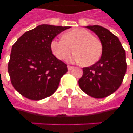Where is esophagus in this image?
I'll list each match as a JSON object with an SVG mask.
<instances>
[{"label":"esophagus","mask_w":133,"mask_h":133,"mask_svg":"<svg viewBox=\"0 0 133 133\" xmlns=\"http://www.w3.org/2000/svg\"><path fill=\"white\" fill-rule=\"evenodd\" d=\"M74 68V67L73 66H70V65H68V70L69 71L72 70V69Z\"/></svg>","instance_id":"obj_1"}]
</instances>
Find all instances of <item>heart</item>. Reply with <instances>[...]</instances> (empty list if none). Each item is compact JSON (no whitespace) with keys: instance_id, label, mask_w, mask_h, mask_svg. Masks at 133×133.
I'll return each instance as SVG.
<instances>
[{"instance_id":"b5f03b06","label":"heart","mask_w":133,"mask_h":133,"mask_svg":"<svg viewBox=\"0 0 133 133\" xmlns=\"http://www.w3.org/2000/svg\"><path fill=\"white\" fill-rule=\"evenodd\" d=\"M51 50L56 58L63 60L72 52L70 61L83 63L85 65L95 64L100 59L103 46L100 40L91 32L82 28H77L65 34L63 38H54L51 43Z\"/></svg>"}]
</instances>
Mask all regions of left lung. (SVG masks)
I'll list each match as a JSON object with an SVG mask.
<instances>
[{
    "mask_svg": "<svg viewBox=\"0 0 133 133\" xmlns=\"http://www.w3.org/2000/svg\"><path fill=\"white\" fill-rule=\"evenodd\" d=\"M86 28L99 36L103 51L97 63L83 68L79 85L89 96L101 99L115 92L122 85L127 68L126 52L119 38L105 28L99 25Z\"/></svg>",
    "mask_w": 133,
    "mask_h": 133,
    "instance_id": "obj_1",
    "label": "left lung"
}]
</instances>
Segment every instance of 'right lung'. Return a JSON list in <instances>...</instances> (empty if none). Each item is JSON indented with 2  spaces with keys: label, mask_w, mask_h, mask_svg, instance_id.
Listing matches in <instances>:
<instances>
[{
  "label": "right lung",
  "mask_w": 133,
  "mask_h": 133,
  "mask_svg": "<svg viewBox=\"0 0 133 133\" xmlns=\"http://www.w3.org/2000/svg\"><path fill=\"white\" fill-rule=\"evenodd\" d=\"M70 27L41 25L26 32L11 48L8 72L13 87L23 97L41 100L54 93L67 65L53 55L51 43Z\"/></svg>",
  "instance_id": "obj_1"
}]
</instances>
